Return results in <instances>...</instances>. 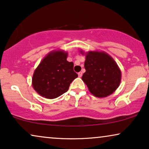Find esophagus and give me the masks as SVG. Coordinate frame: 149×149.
<instances>
[{"mask_svg": "<svg viewBox=\"0 0 149 149\" xmlns=\"http://www.w3.org/2000/svg\"><path fill=\"white\" fill-rule=\"evenodd\" d=\"M78 75H79V77H82V75H83V72H79L78 73Z\"/></svg>", "mask_w": 149, "mask_h": 149, "instance_id": "34e87169", "label": "esophagus"}]
</instances>
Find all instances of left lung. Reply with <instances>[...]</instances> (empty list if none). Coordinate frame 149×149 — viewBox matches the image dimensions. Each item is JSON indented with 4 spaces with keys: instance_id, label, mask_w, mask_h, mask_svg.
Masks as SVG:
<instances>
[{
    "instance_id": "left-lung-1",
    "label": "left lung",
    "mask_w": 149,
    "mask_h": 149,
    "mask_svg": "<svg viewBox=\"0 0 149 149\" xmlns=\"http://www.w3.org/2000/svg\"><path fill=\"white\" fill-rule=\"evenodd\" d=\"M85 72L82 80L91 94L97 97H105L112 94L119 87L121 72L117 63L104 52L90 51L85 53Z\"/></svg>"
}]
</instances>
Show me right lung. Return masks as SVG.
I'll list each match as a JSON object with an SVG mask.
<instances>
[{
	"instance_id": "obj_1",
	"label": "right lung",
	"mask_w": 149,
	"mask_h": 149,
	"mask_svg": "<svg viewBox=\"0 0 149 149\" xmlns=\"http://www.w3.org/2000/svg\"><path fill=\"white\" fill-rule=\"evenodd\" d=\"M68 53L54 50L47 55L34 70L32 87L42 97L56 98L68 90L72 81L78 77L74 64L67 61Z\"/></svg>"
}]
</instances>
